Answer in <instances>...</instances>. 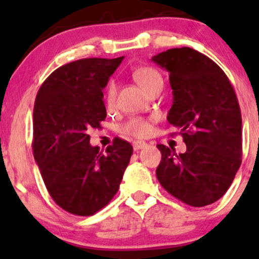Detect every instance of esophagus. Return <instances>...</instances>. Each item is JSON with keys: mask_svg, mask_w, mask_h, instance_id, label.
<instances>
[{"mask_svg": "<svg viewBox=\"0 0 259 259\" xmlns=\"http://www.w3.org/2000/svg\"><path fill=\"white\" fill-rule=\"evenodd\" d=\"M146 146H147V144H146V142H144V141H134L133 142V148L135 151L141 150V148H144Z\"/></svg>", "mask_w": 259, "mask_h": 259, "instance_id": "1", "label": "esophagus"}]
</instances>
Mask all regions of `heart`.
<instances>
[{"label": "heart", "instance_id": "b5f03b06", "mask_svg": "<svg viewBox=\"0 0 259 259\" xmlns=\"http://www.w3.org/2000/svg\"><path fill=\"white\" fill-rule=\"evenodd\" d=\"M134 79L136 82L146 91L147 94L152 89L162 86L163 88V78L157 69L152 67H139L133 72ZM105 100L107 106H113L115 101V84L113 81H109L106 88L105 92ZM119 132L124 135L134 136V138H145L151 132V124L150 121L141 117H133L119 126Z\"/></svg>", "mask_w": 259, "mask_h": 259}]
</instances>
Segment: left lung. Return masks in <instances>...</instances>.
Instances as JSON below:
<instances>
[{
    "label": "left lung",
    "instance_id": "1",
    "mask_svg": "<svg viewBox=\"0 0 259 259\" xmlns=\"http://www.w3.org/2000/svg\"><path fill=\"white\" fill-rule=\"evenodd\" d=\"M169 72L173 106L168 121L180 129L186 152L157 145L162 160L159 184L184 203L203 207L227 192L241 164L242 119L227 74L207 56L190 47L153 56Z\"/></svg>",
    "mask_w": 259,
    "mask_h": 259
}]
</instances>
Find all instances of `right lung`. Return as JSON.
Here are the masks:
<instances>
[{
  "mask_svg": "<svg viewBox=\"0 0 259 259\" xmlns=\"http://www.w3.org/2000/svg\"><path fill=\"white\" fill-rule=\"evenodd\" d=\"M124 57L82 58L57 68L37 92L32 152L52 200L72 214L88 217L117 194L133 154L114 139L106 153L90 145L88 132L107 113L102 90Z\"/></svg>",
  "mask_w": 259,
  "mask_h": 259,
  "instance_id": "add662e5",
  "label": "right lung"
}]
</instances>
